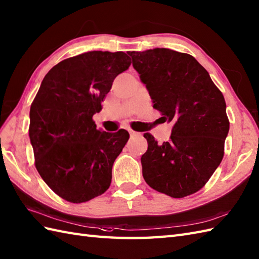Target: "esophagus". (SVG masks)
I'll list each match as a JSON object with an SVG mask.
<instances>
[{
  "mask_svg": "<svg viewBox=\"0 0 259 259\" xmlns=\"http://www.w3.org/2000/svg\"><path fill=\"white\" fill-rule=\"evenodd\" d=\"M128 132H130V135H131L132 137H134V136H138V135H140V134H138V133H136V132L132 131V130H130Z\"/></svg>",
  "mask_w": 259,
  "mask_h": 259,
  "instance_id": "34e87169",
  "label": "esophagus"
}]
</instances>
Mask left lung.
Masks as SVG:
<instances>
[{
    "label": "left lung",
    "instance_id": "left-lung-1",
    "mask_svg": "<svg viewBox=\"0 0 259 259\" xmlns=\"http://www.w3.org/2000/svg\"><path fill=\"white\" fill-rule=\"evenodd\" d=\"M154 102L172 122L168 142L145 133L148 148L143 177L155 190L172 198L197 192L222 161L230 122L222 92L192 56L169 48L128 52Z\"/></svg>",
    "mask_w": 259,
    "mask_h": 259
}]
</instances>
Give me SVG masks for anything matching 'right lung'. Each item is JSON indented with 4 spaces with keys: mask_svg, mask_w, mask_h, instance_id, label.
Here are the masks:
<instances>
[{
    "mask_svg": "<svg viewBox=\"0 0 259 259\" xmlns=\"http://www.w3.org/2000/svg\"><path fill=\"white\" fill-rule=\"evenodd\" d=\"M130 66L123 52L71 57L50 69L31 103L29 138L36 169L69 202H87L111 185L113 163L130 134L99 130L92 117L113 81Z\"/></svg>",
    "mask_w": 259,
    "mask_h": 259,
    "instance_id": "right-lung-1",
    "label": "right lung"
}]
</instances>
